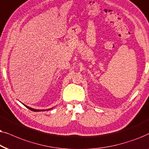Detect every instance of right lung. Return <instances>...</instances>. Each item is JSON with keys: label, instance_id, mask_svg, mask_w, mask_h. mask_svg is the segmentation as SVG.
<instances>
[{"label": "right lung", "instance_id": "add662e5", "mask_svg": "<svg viewBox=\"0 0 149 149\" xmlns=\"http://www.w3.org/2000/svg\"><path fill=\"white\" fill-rule=\"evenodd\" d=\"M24 106L26 107V108H28V109H29V110H32V111H34V112H39V111H45V110H51L52 108H50V109H47V110H36V109H34V108H30V107H29V106H26V105H24Z\"/></svg>", "mask_w": 149, "mask_h": 149}]
</instances>
